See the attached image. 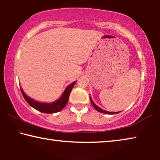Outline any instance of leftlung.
I'll return each instance as SVG.
<instances>
[{"label":"left lung","mask_w":160,"mask_h":160,"mask_svg":"<svg viewBox=\"0 0 160 160\" xmlns=\"http://www.w3.org/2000/svg\"><path fill=\"white\" fill-rule=\"evenodd\" d=\"M90 102H91V103H92V106L94 107V109H95L97 111V112H101V113H107V114H116V113H118L121 112H107V111H105V110H104V109H101V108H100L99 107L97 106V105L95 104V103H94V102L92 101V99L90 96ZM121 112H122V111H121Z\"/></svg>","instance_id":"left-lung-1"}]
</instances>
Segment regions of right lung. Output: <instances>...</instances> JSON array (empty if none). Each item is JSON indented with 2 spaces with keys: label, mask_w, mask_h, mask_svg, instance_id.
Returning <instances> with one entry per match:
<instances>
[{
  "label": "right lung",
  "mask_w": 160,
  "mask_h": 160,
  "mask_svg": "<svg viewBox=\"0 0 160 160\" xmlns=\"http://www.w3.org/2000/svg\"><path fill=\"white\" fill-rule=\"evenodd\" d=\"M75 83H76V81H74L73 82L70 84V85L68 86H67L66 88L65 89V90L63 94H61L60 98L53 102L49 103L38 102L37 100H34V99L31 98L30 97L27 95L21 87L20 90L24 98L26 100V102H28L32 107H33L34 109L42 113H54L60 112V111L63 109L65 106H66L68 103V101L69 99L70 94L71 92L72 89L74 87Z\"/></svg>",
  "instance_id": "1"
}]
</instances>
